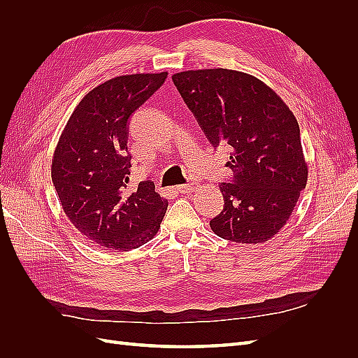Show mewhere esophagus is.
<instances>
[{
	"label": "esophagus",
	"mask_w": 358,
	"mask_h": 358,
	"mask_svg": "<svg viewBox=\"0 0 358 358\" xmlns=\"http://www.w3.org/2000/svg\"><path fill=\"white\" fill-rule=\"evenodd\" d=\"M199 187H200V185H199L197 182H189V183H183V185H179V187H178V191H179L180 194H188V192L196 191Z\"/></svg>",
	"instance_id": "obj_1"
}]
</instances>
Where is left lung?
I'll return each mask as SVG.
<instances>
[{"label": "left lung", "instance_id": "1", "mask_svg": "<svg viewBox=\"0 0 358 358\" xmlns=\"http://www.w3.org/2000/svg\"><path fill=\"white\" fill-rule=\"evenodd\" d=\"M173 83L212 146L230 149L233 178L221 182L224 209L212 231L263 243L287 224L308 180L297 119L266 83L236 70H189Z\"/></svg>", "mask_w": 358, "mask_h": 358}]
</instances>
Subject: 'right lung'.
<instances>
[{"label":"right lung","mask_w":358,"mask_h":358,"mask_svg":"<svg viewBox=\"0 0 358 358\" xmlns=\"http://www.w3.org/2000/svg\"><path fill=\"white\" fill-rule=\"evenodd\" d=\"M167 73L128 74L83 96L52 159V182L71 224L96 246L128 251L157 234L167 200L152 180L128 191L129 117L166 82Z\"/></svg>","instance_id":"right-lung-1"}]
</instances>
